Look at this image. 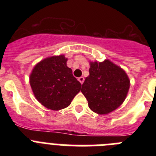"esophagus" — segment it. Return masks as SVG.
<instances>
[{
  "label": "esophagus",
  "mask_w": 156,
  "mask_h": 156,
  "mask_svg": "<svg viewBox=\"0 0 156 156\" xmlns=\"http://www.w3.org/2000/svg\"><path fill=\"white\" fill-rule=\"evenodd\" d=\"M78 80L80 82L81 84H83V81H84V78H83V76H80V77H79V78H78Z\"/></svg>",
  "instance_id": "esophagus-1"
}]
</instances>
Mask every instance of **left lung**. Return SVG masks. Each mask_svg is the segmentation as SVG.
<instances>
[{
    "mask_svg": "<svg viewBox=\"0 0 156 156\" xmlns=\"http://www.w3.org/2000/svg\"><path fill=\"white\" fill-rule=\"evenodd\" d=\"M90 65V75L83 83L81 92L92 111L105 115L124 101L129 88V80L124 70L108 59Z\"/></svg>",
    "mask_w": 156,
    "mask_h": 156,
    "instance_id": "obj_1",
    "label": "left lung"
}]
</instances>
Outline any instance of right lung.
<instances>
[{
  "label": "right lung",
  "instance_id": "obj_1",
  "mask_svg": "<svg viewBox=\"0 0 156 156\" xmlns=\"http://www.w3.org/2000/svg\"><path fill=\"white\" fill-rule=\"evenodd\" d=\"M65 55L47 58L37 63L30 76L37 100L49 109L68 107L80 90L81 83L73 75Z\"/></svg>",
  "mask_w": 156,
  "mask_h": 156
}]
</instances>
